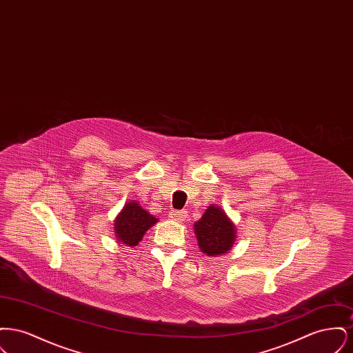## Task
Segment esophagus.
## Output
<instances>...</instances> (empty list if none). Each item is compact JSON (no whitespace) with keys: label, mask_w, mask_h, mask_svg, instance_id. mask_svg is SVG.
I'll use <instances>...</instances> for the list:
<instances>
[{"label":"esophagus","mask_w":353,"mask_h":353,"mask_svg":"<svg viewBox=\"0 0 353 353\" xmlns=\"http://www.w3.org/2000/svg\"><path fill=\"white\" fill-rule=\"evenodd\" d=\"M169 219L181 222V221L186 219V210H170L169 212Z\"/></svg>","instance_id":"obj_1"}]
</instances>
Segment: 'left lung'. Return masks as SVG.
I'll use <instances>...</instances> for the list:
<instances>
[{
	"instance_id": "left-lung-1",
	"label": "left lung",
	"mask_w": 353,
	"mask_h": 353,
	"mask_svg": "<svg viewBox=\"0 0 353 353\" xmlns=\"http://www.w3.org/2000/svg\"><path fill=\"white\" fill-rule=\"evenodd\" d=\"M194 233L201 252L209 256L225 254L234 245V225L216 205H210L194 223Z\"/></svg>"
}]
</instances>
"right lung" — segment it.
Masks as SVG:
<instances>
[{
  "mask_svg": "<svg viewBox=\"0 0 353 353\" xmlns=\"http://www.w3.org/2000/svg\"><path fill=\"white\" fill-rule=\"evenodd\" d=\"M157 219L136 201L128 202L115 219V236L123 245L136 246Z\"/></svg>",
  "mask_w": 353,
  "mask_h": 353,
  "instance_id": "right-lung-1",
  "label": "right lung"
}]
</instances>
